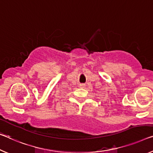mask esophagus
<instances>
[{
  "label": "esophagus",
  "mask_w": 153,
  "mask_h": 153,
  "mask_svg": "<svg viewBox=\"0 0 153 153\" xmlns=\"http://www.w3.org/2000/svg\"><path fill=\"white\" fill-rule=\"evenodd\" d=\"M79 87H80V88H83L84 87H85V84H83V83L80 84L79 85Z\"/></svg>",
  "instance_id": "esophagus-1"
}]
</instances>
